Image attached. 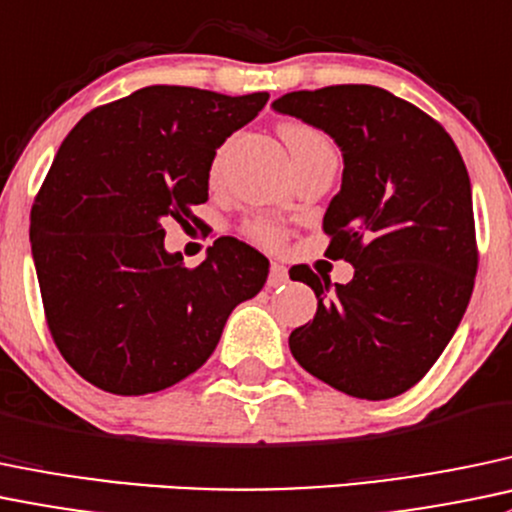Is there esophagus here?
<instances>
[{
  "mask_svg": "<svg viewBox=\"0 0 512 512\" xmlns=\"http://www.w3.org/2000/svg\"><path fill=\"white\" fill-rule=\"evenodd\" d=\"M289 274H287V267L279 265V262H272L270 267V287H282V284H287Z\"/></svg>",
  "mask_w": 512,
  "mask_h": 512,
  "instance_id": "34e87169",
  "label": "esophagus"
}]
</instances>
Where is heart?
Wrapping results in <instances>:
<instances>
[{"label":"heart","instance_id":"1","mask_svg":"<svg viewBox=\"0 0 512 512\" xmlns=\"http://www.w3.org/2000/svg\"><path fill=\"white\" fill-rule=\"evenodd\" d=\"M279 132H282L284 144H287L289 152H292L294 164H301V161L316 157V154L333 152V144L331 139L326 137V132H321L319 127L309 125V122L287 120L282 122ZM220 166H223V149H218V154L213 157V164H211L213 179L220 174ZM242 233H245L250 240L260 242V245H277V242L282 240V230H279V225H274L265 218L247 220V223L242 225Z\"/></svg>","mask_w":512,"mask_h":512}]
</instances>
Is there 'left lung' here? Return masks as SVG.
<instances>
[{
  "label": "left lung",
  "mask_w": 512,
  "mask_h": 512,
  "mask_svg": "<svg viewBox=\"0 0 512 512\" xmlns=\"http://www.w3.org/2000/svg\"><path fill=\"white\" fill-rule=\"evenodd\" d=\"M324 129L343 152V184L324 215L348 284L306 265L289 277L319 297L294 328L301 368L360 400H390L429 373L454 336L478 270L471 181L434 117L375 85L297 90L272 102Z\"/></svg>",
  "instance_id": "1"
}]
</instances>
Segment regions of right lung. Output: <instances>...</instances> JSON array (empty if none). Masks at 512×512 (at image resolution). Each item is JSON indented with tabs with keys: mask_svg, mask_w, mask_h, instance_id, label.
I'll return each mask as SVG.
<instances>
[{
	"mask_svg": "<svg viewBox=\"0 0 512 512\" xmlns=\"http://www.w3.org/2000/svg\"><path fill=\"white\" fill-rule=\"evenodd\" d=\"M270 93L149 85L90 110L63 139L31 206V255L53 343L80 378L147 395L196 373L270 262L218 238L198 267L164 250V220L208 201L215 149Z\"/></svg>",
	"mask_w": 512,
	"mask_h": 512,
	"instance_id": "right-lung-1",
	"label": "right lung"
}]
</instances>
